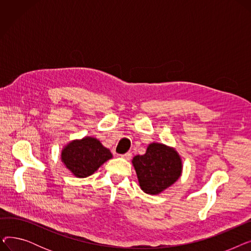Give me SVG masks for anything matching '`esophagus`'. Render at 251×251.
Segmentation results:
<instances>
[{"instance_id":"obj_1","label":"esophagus","mask_w":251,"mask_h":251,"mask_svg":"<svg viewBox=\"0 0 251 251\" xmlns=\"http://www.w3.org/2000/svg\"><path fill=\"white\" fill-rule=\"evenodd\" d=\"M131 156H132V153H131L130 151L126 152L124 154H121V157H123V159H125V160H130Z\"/></svg>"}]
</instances>
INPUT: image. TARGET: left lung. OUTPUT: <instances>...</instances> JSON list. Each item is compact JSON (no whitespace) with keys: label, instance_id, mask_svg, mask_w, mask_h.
Here are the masks:
<instances>
[{"label":"left lung","instance_id":"8db88e82","mask_svg":"<svg viewBox=\"0 0 251 251\" xmlns=\"http://www.w3.org/2000/svg\"><path fill=\"white\" fill-rule=\"evenodd\" d=\"M132 164L140 188L148 194H159L174 184L182 173L178 152L162 143H151L143 155H135Z\"/></svg>","mask_w":251,"mask_h":251}]
</instances>
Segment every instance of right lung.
Here are the masks:
<instances>
[{"instance_id": "add662e5", "label": "right lung", "mask_w": 251, "mask_h": 251, "mask_svg": "<svg viewBox=\"0 0 251 251\" xmlns=\"http://www.w3.org/2000/svg\"><path fill=\"white\" fill-rule=\"evenodd\" d=\"M62 162L71 173L78 178H85L108 160L112 159L110 150L94 137L73 140L62 151Z\"/></svg>"}]
</instances>
